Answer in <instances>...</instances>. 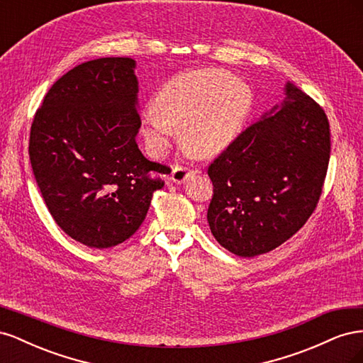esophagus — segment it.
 Wrapping results in <instances>:
<instances>
[{"label":"esophagus","mask_w":363,"mask_h":363,"mask_svg":"<svg viewBox=\"0 0 363 363\" xmlns=\"http://www.w3.org/2000/svg\"><path fill=\"white\" fill-rule=\"evenodd\" d=\"M191 174H194V169L182 167V164H175L172 169V174H171V180L174 183H183L184 180H188Z\"/></svg>","instance_id":"1"}]
</instances>
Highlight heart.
I'll return each mask as SVG.
<instances>
[{
    "label": "heart",
    "mask_w": 363,
    "mask_h": 363,
    "mask_svg": "<svg viewBox=\"0 0 363 363\" xmlns=\"http://www.w3.org/2000/svg\"><path fill=\"white\" fill-rule=\"evenodd\" d=\"M250 103L248 87L228 72L201 69L177 75L157 94V112L144 116L147 144L162 155L175 130H183V145L192 155L213 156L235 139Z\"/></svg>",
    "instance_id": "b5f03b06"
}]
</instances>
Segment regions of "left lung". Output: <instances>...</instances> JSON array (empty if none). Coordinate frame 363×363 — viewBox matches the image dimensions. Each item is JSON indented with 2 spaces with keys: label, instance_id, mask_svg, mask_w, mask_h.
Wrapping results in <instances>:
<instances>
[{
  "label": "left lung",
  "instance_id": "obj_1",
  "mask_svg": "<svg viewBox=\"0 0 363 363\" xmlns=\"http://www.w3.org/2000/svg\"><path fill=\"white\" fill-rule=\"evenodd\" d=\"M286 100L208 164L213 184L207 221L225 250L255 257L286 242L320 201L330 160L324 108L288 83Z\"/></svg>",
  "mask_w": 363,
  "mask_h": 363
}]
</instances>
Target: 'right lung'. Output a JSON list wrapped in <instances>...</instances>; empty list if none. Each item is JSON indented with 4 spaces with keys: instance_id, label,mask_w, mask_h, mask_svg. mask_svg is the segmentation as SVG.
<instances>
[{
    "instance_id": "right-lung-1",
    "label": "right lung",
    "mask_w": 363,
    "mask_h": 363,
    "mask_svg": "<svg viewBox=\"0 0 363 363\" xmlns=\"http://www.w3.org/2000/svg\"><path fill=\"white\" fill-rule=\"evenodd\" d=\"M135 65L130 57L77 65L50 87L30 130L43 201L65 233L91 248L135 235L164 186L160 175L171 172L138 148Z\"/></svg>"
}]
</instances>
